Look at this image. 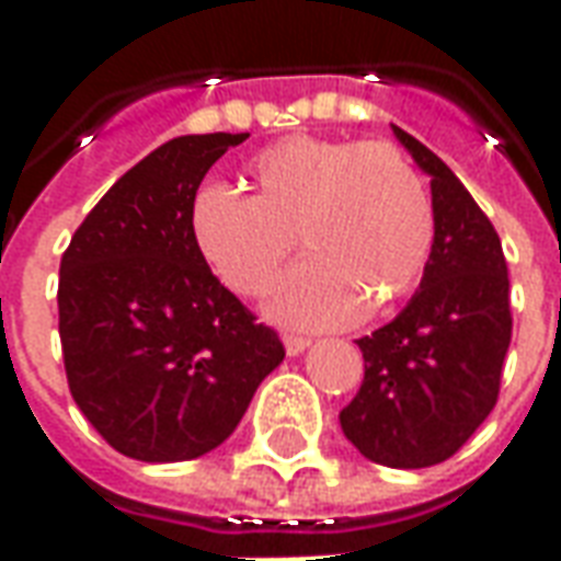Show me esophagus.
Instances as JSON below:
<instances>
[{
	"instance_id": "obj_1",
	"label": "esophagus",
	"mask_w": 561,
	"mask_h": 561,
	"mask_svg": "<svg viewBox=\"0 0 561 561\" xmlns=\"http://www.w3.org/2000/svg\"><path fill=\"white\" fill-rule=\"evenodd\" d=\"M282 342H285V352L288 354H300L309 348V336H297V333H285Z\"/></svg>"
}]
</instances>
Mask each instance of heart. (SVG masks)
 Returning <instances> with one entry per match:
<instances>
[{
	"mask_svg": "<svg viewBox=\"0 0 561 561\" xmlns=\"http://www.w3.org/2000/svg\"><path fill=\"white\" fill-rule=\"evenodd\" d=\"M249 195L207 185L192 201L197 252L233 294H267L300 243L273 316L333 328L381 316L417 288L433 252V204L412 161L385 140L291 135L245 164Z\"/></svg>",
	"mask_w": 561,
	"mask_h": 561,
	"instance_id": "1",
	"label": "heart"
}]
</instances>
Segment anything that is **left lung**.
<instances>
[{"label":"left lung","mask_w":561,"mask_h":561,"mask_svg":"<svg viewBox=\"0 0 561 561\" xmlns=\"http://www.w3.org/2000/svg\"><path fill=\"white\" fill-rule=\"evenodd\" d=\"M393 131L433 176V252L409 306L357 340L364 381L340 423L378 466L426 469L454 457L499 400L514 328L511 282L502 240L469 188L433 149Z\"/></svg>","instance_id":"left-lung-1"}]
</instances>
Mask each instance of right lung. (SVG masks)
<instances>
[{"label": "right lung", "mask_w": 561, "mask_h": 561, "mask_svg": "<svg viewBox=\"0 0 561 561\" xmlns=\"http://www.w3.org/2000/svg\"><path fill=\"white\" fill-rule=\"evenodd\" d=\"M249 135H185L152 149L80 221L59 261L68 390L107 445L144 462L204 457L237 430L282 364L192 240L204 173Z\"/></svg>", "instance_id": "right-lung-1"}]
</instances>
